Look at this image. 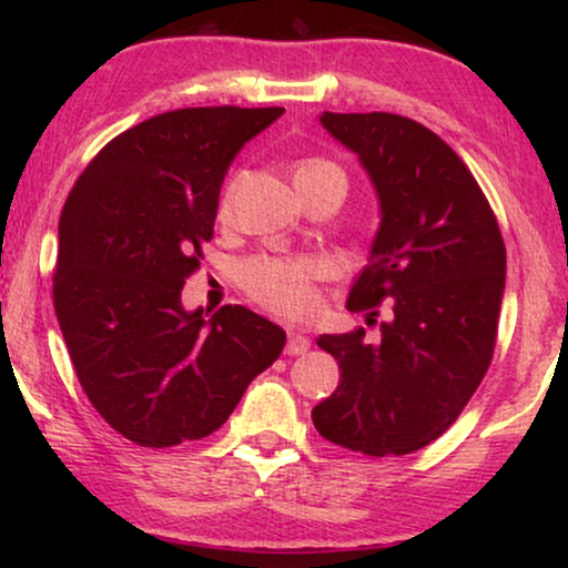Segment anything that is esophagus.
Here are the masks:
<instances>
[{"mask_svg":"<svg viewBox=\"0 0 568 568\" xmlns=\"http://www.w3.org/2000/svg\"><path fill=\"white\" fill-rule=\"evenodd\" d=\"M307 348H310V338L305 336V333H300V331H290V338H286L284 352L290 354V356H300V354H305Z\"/></svg>","mask_w":568,"mask_h":568,"instance_id":"obj_1","label":"esophagus"}]
</instances>
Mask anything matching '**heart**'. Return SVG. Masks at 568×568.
<instances>
[{"instance_id": "1", "label": "heart", "mask_w": 568, "mask_h": 568, "mask_svg": "<svg viewBox=\"0 0 568 568\" xmlns=\"http://www.w3.org/2000/svg\"><path fill=\"white\" fill-rule=\"evenodd\" d=\"M328 173H341V170L328 160H305L294 170V181ZM220 214H230V191L220 201ZM321 276L323 266L317 261L271 258V255L247 261L243 271H240V282H243L245 292L258 305L284 317H307L315 313V284L321 282Z\"/></svg>"}]
</instances>
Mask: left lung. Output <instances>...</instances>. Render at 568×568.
<instances>
[{"mask_svg": "<svg viewBox=\"0 0 568 568\" xmlns=\"http://www.w3.org/2000/svg\"><path fill=\"white\" fill-rule=\"evenodd\" d=\"M321 123L359 154L383 222L369 263L348 292L352 313L377 310L379 341L364 328L321 336L341 385L313 408L333 445L387 457L442 437L491 364L507 251L491 204L468 165L422 123L395 113H328Z\"/></svg>", "mask_w": 568, "mask_h": 568, "instance_id": "obj_1", "label": "left lung"}]
</instances>
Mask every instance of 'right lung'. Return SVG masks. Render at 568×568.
<instances>
[{
  "label": "right lung",
  "mask_w": 568,
  "mask_h": 568,
  "mask_svg": "<svg viewBox=\"0 0 568 568\" xmlns=\"http://www.w3.org/2000/svg\"><path fill=\"white\" fill-rule=\"evenodd\" d=\"M284 108H181L136 123L77 178L53 307L92 408L139 447L220 429L286 333L243 305L185 313L230 162Z\"/></svg>",
  "instance_id": "obj_1"
}]
</instances>
